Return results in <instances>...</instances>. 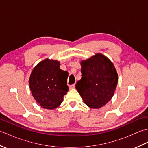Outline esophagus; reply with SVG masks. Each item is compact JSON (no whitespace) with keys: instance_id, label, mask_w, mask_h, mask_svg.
Masks as SVG:
<instances>
[{"instance_id":"obj_1","label":"esophagus","mask_w":148,"mask_h":148,"mask_svg":"<svg viewBox=\"0 0 148 148\" xmlns=\"http://www.w3.org/2000/svg\"><path fill=\"white\" fill-rule=\"evenodd\" d=\"M75 86H76V84H71V85L69 86V89H73L75 88Z\"/></svg>"}]
</instances>
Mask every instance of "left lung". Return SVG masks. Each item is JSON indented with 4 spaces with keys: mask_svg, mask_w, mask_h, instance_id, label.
Here are the masks:
<instances>
[{
    "mask_svg": "<svg viewBox=\"0 0 148 148\" xmlns=\"http://www.w3.org/2000/svg\"><path fill=\"white\" fill-rule=\"evenodd\" d=\"M81 77L76 88L86 105L99 109L114 95L118 76L112 63L100 53L81 62Z\"/></svg>",
    "mask_w": 148,
    "mask_h": 148,
    "instance_id": "8db88e82",
    "label": "left lung"
}]
</instances>
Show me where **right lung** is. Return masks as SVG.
Wrapping results in <instances>:
<instances>
[{"label":"right lung","instance_id":"obj_1","mask_svg":"<svg viewBox=\"0 0 148 148\" xmlns=\"http://www.w3.org/2000/svg\"><path fill=\"white\" fill-rule=\"evenodd\" d=\"M68 72L60 69L57 60L46 59L31 73L29 86L36 102L42 108L54 109L61 104L69 90Z\"/></svg>","mask_w":148,"mask_h":148}]
</instances>
